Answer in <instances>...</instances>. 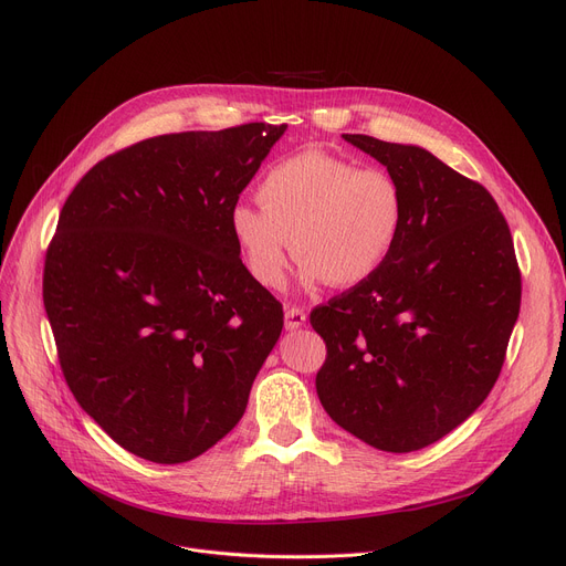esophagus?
I'll use <instances>...</instances> for the list:
<instances>
[{
	"label": "esophagus",
	"mask_w": 566,
	"mask_h": 566,
	"mask_svg": "<svg viewBox=\"0 0 566 566\" xmlns=\"http://www.w3.org/2000/svg\"><path fill=\"white\" fill-rule=\"evenodd\" d=\"M305 321H307V314H305L301 307H286V312H284V325H286V331H298V328H303Z\"/></svg>",
	"instance_id": "34e87169"
}]
</instances>
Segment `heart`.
<instances>
[{
    "instance_id": "b5f03b06",
    "label": "heart",
    "mask_w": 566,
    "mask_h": 566,
    "mask_svg": "<svg viewBox=\"0 0 566 566\" xmlns=\"http://www.w3.org/2000/svg\"><path fill=\"white\" fill-rule=\"evenodd\" d=\"M256 197L261 208L233 206L229 224L248 273L265 289L284 284L291 248L307 284L369 280L390 256L406 216L401 184L388 169L321 148L275 163Z\"/></svg>"
}]
</instances>
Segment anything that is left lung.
<instances>
[{"label":"left lung","mask_w":566,"mask_h":566,"mask_svg":"<svg viewBox=\"0 0 566 566\" xmlns=\"http://www.w3.org/2000/svg\"><path fill=\"white\" fill-rule=\"evenodd\" d=\"M397 178L406 216L378 271L310 314L328 355L316 392L382 452L454 431L495 385L521 310V271L491 192L422 146L344 135Z\"/></svg>","instance_id":"obj_1"}]
</instances>
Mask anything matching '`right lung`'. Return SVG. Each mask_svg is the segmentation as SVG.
Wrapping results in <instances>:
<instances>
[{
	"mask_svg": "<svg viewBox=\"0 0 566 566\" xmlns=\"http://www.w3.org/2000/svg\"><path fill=\"white\" fill-rule=\"evenodd\" d=\"M286 124L137 142L88 169L59 213L43 305L77 403L124 450L186 463L243 418L280 339L275 295L229 216Z\"/></svg>",
	"mask_w": 566,
	"mask_h": 566,
	"instance_id": "obj_1",
	"label": "right lung"
}]
</instances>
